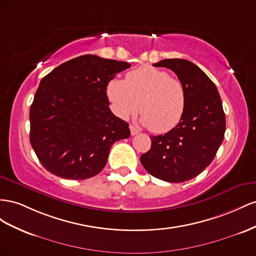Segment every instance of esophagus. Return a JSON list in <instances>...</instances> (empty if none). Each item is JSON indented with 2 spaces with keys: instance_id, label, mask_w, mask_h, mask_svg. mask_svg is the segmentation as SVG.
I'll list each match as a JSON object with an SVG mask.
<instances>
[{
  "instance_id": "1",
  "label": "esophagus",
  "mask_w": 256,
  "mask_h": 256,
  "mask_svg": "<svg viewBox=\"0 0 256 256\" xmlns=\"http://www.w3.org/2000/svg\"><path fill=\"white\" fill-rule=\"evenodd\" d=\"M130 135H136V134H138V132H140V130H138L135 126H130Z\"/></svg>"
}]
</instances>
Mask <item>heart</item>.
Masks as SVG:
<instances>
[{
    "mask_svg": "<svg viewBox=\"0 0 256 256\" xmlns=\"http://www.w3.org/2000/svg\"><path fill=\"white\" fill-rule=\"evenodd\" d=\"M106 94L119 118L128 119L140 109L142 123L156 134L176 128L186 107L184 84L168 72L150 65L128 72L126 80H110Z\"/></svg>",
    "mask_w": 256,
    "mask_h": 256,
    "instance_id": "heart-1",
    "label": "heart"
}]
</instances>
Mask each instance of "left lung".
<instances>
[{
  "label": "left lung",
  "instance_id": "8db88e82",
  "mask_svg": "<svg viewBox=\"0 0 256 256\" xmlns=\"http://www.w3.org/2000/svg\"><path fill=\"white\" fill-rule=\"evenodd\" d=\"M172 70L186 91V107L176 128L150 136L151 148L140 156L144 170L167 182L188 181L212 162L225 133V114L216 84L197 65L184 59L153 64Z\"/></svg>",
  "mask_w": 256,
  "mask_h": 256
}]
</instances>
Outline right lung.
<instances>
[{
    "instance_id": "right-lung-1",
    "label": "right lung",
    "mask_w": 256,
    "mask_h": 256,
    "mask_svg": "<svg viewBox=\"0 0 256 256\" xmlns=\"http://www.w3.org/2000/svg\"><path fill=\"white\" fill-rule=\"evenodd\" d=\"M130 64L84 54L40 80L30 108V142L49 172L84 180L104 168L112 144L130 135L109 108L108 82Z\"/></svg>"
}]
</instances>
